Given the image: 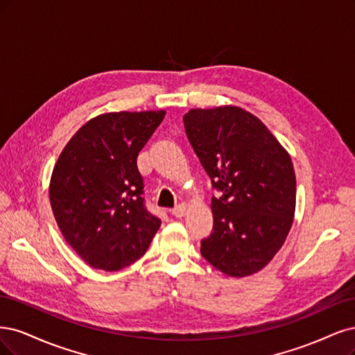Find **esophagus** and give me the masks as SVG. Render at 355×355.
Returning a JSON list of instances; mask_svg holds the SVG:
<instances>
[{
  "instance_id": "esophagus-1",
  "label": "esophagus",
  "mask_w": 355,
  "mask_h": 355,
  "mask_svg": "<svg viewBox=\"0 0 355 355\" xmlns=\"http://www.w3.org/2000/svg\"><path fill=\"white\" fill-rule=\"evenodd\" d=\"M186 211H187V205L186 203H180L173 209V215L177 216V218H181V216L186 214Z\"/></svg>"
}]
</instances>
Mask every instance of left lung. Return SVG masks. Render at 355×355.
<instances>
[{
	"label": "left lung",
	"instance_id": "8db88e82",
	"mask_svg": "<svg viewBox=\"0 0 355 355\" xmlns=\"http://www.w3.org/2000/svg\"><path fill=\"white\" fill-rule=\"evenodd\" d=\"M184 130L211 178L214 228L200 254L233 277L264 268L284 243L295 214L296 178L288 152L252 113L191 109Z\"/></svg>",
	"mask_w": 355,
	"mask_h": 355
}]
</instances>
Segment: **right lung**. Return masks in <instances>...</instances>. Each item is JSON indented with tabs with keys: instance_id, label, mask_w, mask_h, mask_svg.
<instances>
[{
	"instance_id": "obj_1",
	"label": "right lung",
	"mask_w": 355,
	"mask_h": 355,
	"mask_svg": "<svg viewBox=\"0 0 355 355\" xmlns=\"http://www.w3.org/2000/svg\"><path fill=\"white\" fill-rule=\"evenodd\" d=\"M164 116L165 110L100 115L72 137L54 166L57 225L91 267L118 271L132 264L161 227L147 209L137 156Z\"/></svg>"
}]
</instances>
